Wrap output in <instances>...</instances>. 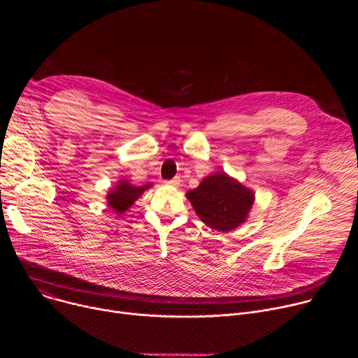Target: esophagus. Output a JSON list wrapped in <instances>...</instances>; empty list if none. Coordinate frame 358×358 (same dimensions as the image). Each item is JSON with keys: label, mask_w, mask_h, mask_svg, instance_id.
<instances>
[{"label": "esophagus", "mask_w": 358, "mask_h": 358, "mask_svg": "<svg viewBox=\"0 0 358 358\" xmlns=\"http://www.w3.org/2000/svg\"><path fill=\"white\" fill-rule=\"evenodd\" d=\"M166 184H167V185H171V187H178V185H180V178L176 177V178H173V180L166 181Z\"/></svg>", "instance_id": "esophagus-1"}]
</instances>
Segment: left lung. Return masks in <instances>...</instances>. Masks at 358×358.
Returning <instances> with one entry per match:
<instances>
[{
	"label": "left lung",
	"mask_w": 358,
	"mask_h": 358,
	"mask_svg": "<svg viewBox=\"0 0 358 358\" xmlns=\"http://www.w3.org/2000/svg\"><path fill=\"white\" fill-rule=\"evenodd\" d=\"M187 198L201 221L220 232L238 228L253 206V192L225 173H215L188 191Z\"/></svg>",
	"instance_id": "8db88e82"
}]
</instances>
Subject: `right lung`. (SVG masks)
<instances>
[{
	"mask_svg": "<svg viewBox=\"0 0 358 358\" xmlns=\"http://www.w3.org/2000/svg\"><path fill=\"white\" fill-rule=\"evenodd\" d=\"M148 187H151L150 184L143 185V187H134L133 184H130L127 180H122L119 181V184L115 187V189H112L108 194V203L109 207L119 214H123L124 211H127L134 201L143 194L144 189H147Z\"/></svg>",
	"mask_w": 358,
	"mask_h": 358,
	"instance_id": "right-lung-1",
	"label": "right lung"
}]
</instances>
